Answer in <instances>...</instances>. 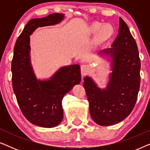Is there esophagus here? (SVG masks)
I'll use <instances>...</instances> for the list:
<instances>
[{
  "mask_svg": "<svg viewBox=\"0 0 150 150\" xmlns=\"http://www.w3.org/2000/svg\"><path fill=\"white\" fill-rule=\"evenodd\" d=\"M81 75L82 76L86 75L89 71V66L87 65H82L81 66Z\"/></svg>",
  "mask_w": 150,
  "mask_h": 150,
  "instance_id": "34e87169",
  "label": "esophagus"
}]
</instances>
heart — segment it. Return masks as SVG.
<instances>
[{
    "mask_svg": "<svg viewBox=\"0 0 150 150\" xmlns=\"http://www.w3.org/2000/svg\"><path fill=\"white\" fill-rule=\"evenodd\" d=\"M90 34L97 35V42L102 43L111 38L114 33L113 27L110 24H106L102 25L101 23L95 22L91 24L89 29Z\"/></svg>",
    "mask_w": 150,
    "mask_h": 150,
    "instance_id": "heart-1",
    "label": "heart"
}]
</instances>
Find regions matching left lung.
Returning a JSON list of instances; mask_svg holds the SVG:
<instances>
[{"label":"left lung","mask_w":150,"mask_h":150,"mask_svg":"<svg viewBox=\"0 0 150 150\" xmlns=\"http://www.w3.org/2000/svg\"><path fill=\"white\" fill-rule=\"evenodd\" d=\"M118 33L111 48L98 54L110 63L111 72L106 87H99L88 76L84 79L90 115L94 122L102 126L117 124L130 114L140 87L138 48L128 26L121 18Z\"/></svg>","instance_id":"8db88e82"}]
</instances>
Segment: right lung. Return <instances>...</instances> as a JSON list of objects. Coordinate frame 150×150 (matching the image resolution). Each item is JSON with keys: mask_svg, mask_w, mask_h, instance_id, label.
Masks as SVG:
<instances>
[{"mask_svg": "<svg viewBox=\"0 0 150 150\" xmlns=\"http://www.w3.org/2000/svg\"><path fill=\"white\" fill-rule=\"evenodd\" d=\"M63 13L50 14L28 21L14 46L11 62L12 85L18 103L28 121L43 128H53L62 122V100L81 81L79 64L61 67L50 78L38 79L30 60V36L39 27L62 22Z\"/></svg>", "mask_w": 150, "mask_h": 150, "instance_id": "obj_1", "label": "right lung"}]
</instances>
